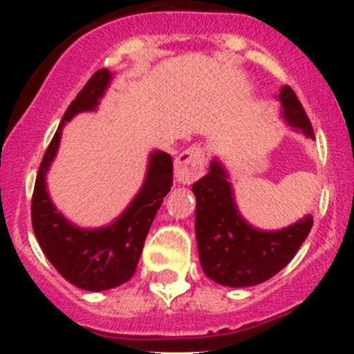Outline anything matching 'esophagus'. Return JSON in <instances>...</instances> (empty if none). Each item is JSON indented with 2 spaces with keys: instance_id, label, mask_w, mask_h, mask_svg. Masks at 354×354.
Here are the masks:
<instances>
[{
  "instance_id": "obj_1",
  "label": "esophagus",
  "mask_w": 354,
  "mask_h": 354,
  "mask_svg": "<svg viewBox=\"0 0 354 354\" xmlns=\"http://www.w3.org/2000/svg\"><path fill=\"white\" fill-rule=\"evenodd\" d=\"M205 152L202 147H189L175 159V179L179 184H192L205 170Z\"/></svg>"
}]
</instances>
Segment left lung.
<instances>
[{
  "label": "left lung",
  "instance_id": "left-lung-1",
  "mask_svg": "<svg viewBox=\"0 0 354 354\" xmlns=\"http://www.w3.org/2000/svg\"><path fill=\"white\" fill-rule=\"evenodd\" d=\"M287 126L314 140V129L290 86L278 93ZM196 196L195 232L202 270L216 283L250 287L283 270L310 232L314 220L306 214L282 230H259L239 214L228 174L212 159L207 175L193 184Z\"/></svg>",
  "mask_w": 354,
  "mask_h": 354
}]
</instances>
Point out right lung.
Returning a JSON list of instances; mask_svg holds the SVG:
<instances>
[{
    "mask_svg": "<svg viewBox=\"0 0 354 354\" xmlns=\"http://www.w3.org/2000/svg\"><path fill=\"white\" fill-rule=\"evenodd\" d=\"M111 77L113 74L108 68L97 71L71 102L40 162L31 198L33 232L46 257L67 282L92 292L113 289L133 277L150 225L174 184L171 156L154 150L138 195L117 220L106 227H77L53 204L46 186V174L60 147L62 129L77 113L97 108Z\"/></svg>",
    "mask_w": 354,
    "mask_h": 354,
    "instance_id": "1",
    "label": "right lung"
}]
</instances>
